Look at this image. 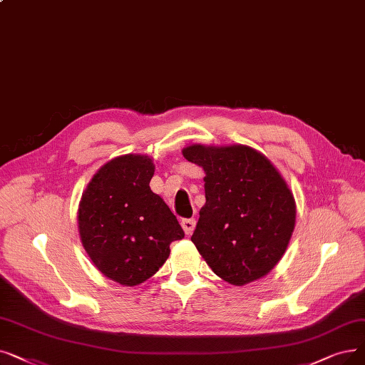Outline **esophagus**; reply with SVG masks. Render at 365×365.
I'll use <instances>...</instances> for the list:
<instances>
[{
    "instance_id": "esophagus-1",
    "label": "esophagus",
    "mask_w": 365,
    "mask_h": 365,
    "mask_svg": "<svg viewBox=\"0 0 365 365\" xmlns=\"http://www.w3.org/2000/svg\"><path fill=\"white\" fill-rule=\"evenodd\" d=\"M180 225H182V228L185 231V234L191 235L194 232V230H195V219H182Z\"/></svg>"
}]
</instances>
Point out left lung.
<instances>
[{"label": "left lung", "mask_w": 365, "mask_h": 365, "mask_svg": "<svg viewBox=\"0 0 365 365\" xmlns=\"http://www.w3.org/2000/svg\"><path fill=\"white\" fill-rule=\"evenodd\" d=\"M202 167L205 204L191 237L216 276L243 287L270 273L295 227V200L267 158L243 145L182 150Z\"/></svg>", "instance_id": "obj_1"}]
</instances>
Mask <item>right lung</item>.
Returning <instances> with one entry per match:
<instances>
[{
  "instance_id": "right-lung-1",
  "label": "right lung",
  "mask_w": 365,
  "mask_h": 365,
  "mask_svg": "<svg viewBox=\"0 0 365 365\" xmlns=\"http://www.w3.org/2000/svg\"><path fill=\"white\" fill-rule=\"evenodd\" d=\"M153 161L123 155L104 164L78 204V232L95 267L108 279L135 287L152 277L185 232L149 186Z\"/></svg>"
}]
</instances>
